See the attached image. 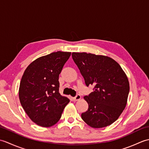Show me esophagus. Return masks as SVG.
<instances>
[{
    "mask_svg": "<svg viewBox=\"0 0 149 149\" xmlns=\"http://www.w3.org/2000/svg\"><path fill=\"white\" fill-rule=\"evenodd\" d=\"M81 99V96L80 95H76L75 97L73 98V99H74V100H75V101L79 100H80Z\"/></svg>",
    "mask_w": 149,
    "mask_h": 149,
    "instance_id": "34e87169",
    "label": "esophagus"
}]
</instances>
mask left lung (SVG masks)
<instances>
[{
  "label": "left lung",
  "mask_w": 149,
  "mask_h": 149,
  "mask_svg": "<svg viewBox=\"0 0 149 149\" xmlns=\"http://www.w3.org/2000/svg\"><path fill=\"white\" fill-rule=\"evenodd\" d=\"M72 59L85 84L94 91L84 99L88 109L81 114L85 123L93 128H102L119 118L127 102L129 83L121 66L111 58L86 52H72Z\"/></svg>",
  "instance_id": "8db88e82"
}]
</instances>
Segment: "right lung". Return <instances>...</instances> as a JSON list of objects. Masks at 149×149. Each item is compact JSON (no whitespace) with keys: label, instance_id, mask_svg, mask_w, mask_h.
Returning <instances> with one entry per match:
<instances>
[{"label":"right lung","instance_id":"obj_1","mask_svg":"<svg viewBox=\"0 0 149 149\" xmlns=\"http://www.w3.org/2000/svg\"><path fill=\"white\" fill-rule=\"evenodd\" d=\"M71 55L58 51L34 60L21 79L19 99L30 119L38 125L49 127L61 118L70 102L59 92V75Z\"/></svg>","mask_w":149,"mask_h":149}]
</instances>
